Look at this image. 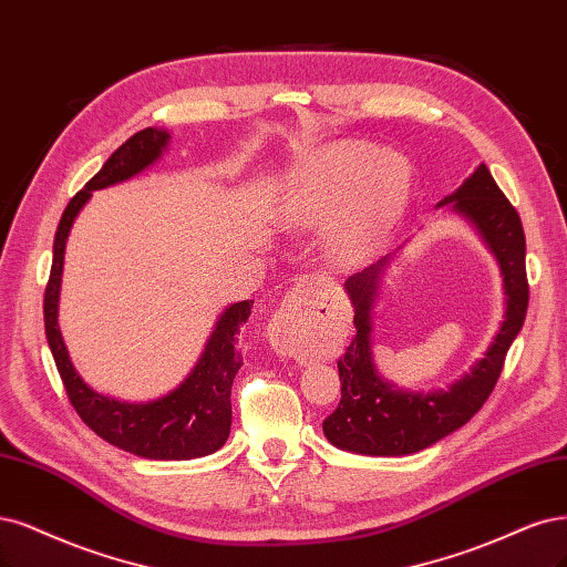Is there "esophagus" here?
I'll return each mask as SVG.
<instances>
[{
	"label": "esophagus",
	"instance_id": "obj_1",
	"mask_svg": "<svg viewBox=\"0 0 567 567\" xmlns=\"http://www.w3.org/2000/svg\"><path fill=\"white\" fill-rule=\"evenodd\" d=\"M319 307H323V300L317 286H311L309 281H298L288 290V296L281 302V309L275 315V321H271V336H275V342L281 349L288 347L290 333L302 330V326H307L311 311Z\"/></svg>",
	"mask_w": 567,
	"mask_h": 567
}]
</instances>
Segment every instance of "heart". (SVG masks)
Here are the masks:
<instances>
[{
  "instance_id": "b5f03b06",
  "label": "heart",
  "mask_w": 567,
  "mask_h": 567,
  "mask_svg": "<svg viewBox=\"0 0 567 567\" xmlns=\"http://www.w3.org/2000/svg\"><path fill=\"white\" fill-rule=\"evenodd\" d=\"M410 185L405 162L384 157L373 145H344L328 162L319 181L321 213H338L350 197L355 202L336 234L340 256H354L365 241L396 216Z\"/></svg>"
}]
</instances>
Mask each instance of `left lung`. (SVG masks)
<instances>
[{
	"instance_id": "left-lung-1",
	"label": "left lung",
	"mask_w": 567,
	"mask_h": 567,
	"mask_svg": "<svg viewBox=\"0 0 567 567\" xmlns=\"http://www.w3.org/2000/svg\"><path fill=\"white\" fill-rule=\"evenodd\" d=\"M445 202H453V208L464 213L481 229L483 239L497 256L506 298H509L506 321L485 359L476 363L472 375L453 384L451 392L429 396L396 392L392 384L378 378L373 359H370L368 311L384 260L349 277L347 290L357 307V336H351L344 354L338 359L342 384L340 405L323 420V434L342 451L382 457L410 455L453 434L491 399L504 370L506 351L523 328L530 286L528 271H525V234L518 210L504 197L485 164Z\"/></svg>"
}]
</instances>
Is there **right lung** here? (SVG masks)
<instances>
[{"mask_svg":"<svg viewBox=\"0 0 567 567\" xmlns=\"http://www.w3.org/2000/svg\"><path fill=\"white\" fill-rule=\"evenodd\" d=\"M168 133L143 128L114 150L105 166L70 199L53 239V262L44 290V330L61 373L65 394L82 422L103 441L147 460H192L216 453L231 426V382L244 365L237 333L248 321L252 300L231 305L220 317L192 375L168 396L145 405L122 403L91 392L74 373L65 342L58 330V290H61L63 252L76 213L93 189L122 183L150 166L166 147Z\"/></svg>","mask_w":567,"mask_h":567,"instance_id":"right-lung-1","label":"right lung"}]
</instances>
